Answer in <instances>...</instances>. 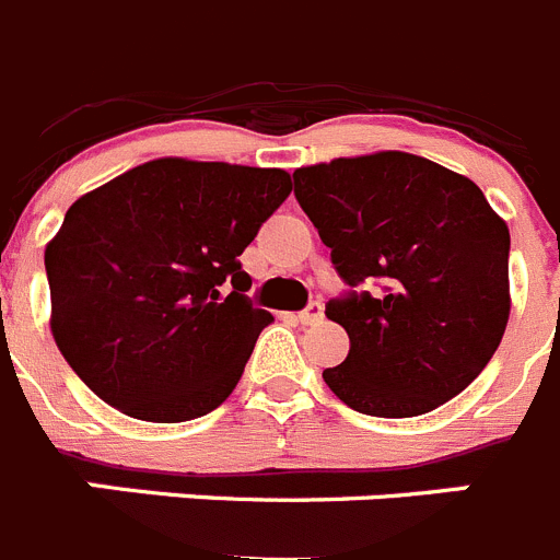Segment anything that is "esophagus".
Segmentation results:
<instances>
[{
    "label": "esophagus",
    "instance_id": "1",
    "mask_svg": "<svg viewBox=\"0 0 560 560\" xmlns=\"http://www.w3.org/2000/svg\"><path fill=\"white\" fill-rule=\"evenodd\" d=\"M322 316H325V311H322L319 302H311L305 311H300V316H296V319H300L302 325H316V322H322Z\"/></svg>",
    "mask_w": 560,
    "mask_h": 560
}]
</instances>
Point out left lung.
Wrapping results in <instances>:
<instances>
[{
  "label": "left lung",
  "instance_id": "8db88e82",
  "mask_svg": "<svg viewBox=\"0 0 560 560\" xmlns=\"http://www.w3.org/2000/svg\"><path fill=\"white\" fill-rule=\"evenodd\" d=\"M296 202L350 285L327 302L350 355L322 377L369 417L405 419L464 392L497 352L511 314L505 219L469 177L410 152L336 158L294 172Z\"/></svg>",
  "mask_w": 560,
  "mask_h": 560
}]
</instances>
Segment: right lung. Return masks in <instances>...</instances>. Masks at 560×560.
I'll use <instances>...</instances> for the list:
<instances>
[{
	"instance_id": "1",
	"label": "right lung",
	"mask_w": 560,
	"mask_h": 560,
	"mask_svg": "<svg viewBox=\"0 0 560 560\" xmlns=\"http://www.w3.org/2000/svg\"><path fill=\"white\" fill-rule=\"evenodd\" d=\"M289 194L283 168L188 158L82 194L44 249L49 327L77 377L143 422L219 408L271 322L241 294L238 255Z\"/></svg>"
}]
</instances>
